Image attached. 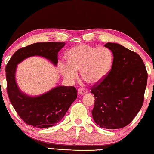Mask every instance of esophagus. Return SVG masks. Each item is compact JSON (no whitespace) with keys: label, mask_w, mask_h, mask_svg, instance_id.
<instances>
[{"label":"esophagus","mask_w":154,"mask_h":154,"mask_svg":"<svg viewBox=\"0 0 154 154\" xmlns=\"http://www.w3.org/2000/svg\"><path fill=\"white\" fill-rule=\"evenodd\" d=\"M77 92L79 95H84L88 93V90L86 89H85V88H79V89L78 90Z\"/></svg>","instance_id":"esophagus-1"}]
</instances>
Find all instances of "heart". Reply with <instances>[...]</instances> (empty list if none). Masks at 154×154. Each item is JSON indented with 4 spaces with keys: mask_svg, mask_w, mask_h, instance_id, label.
I'll return each instance as SVG.
<instances>
[{
    "mask_svg": "<svg viewBox=\"0 0 154 154\" xmlns=\"http://www.w3.org/2000/svg\"><path fill=\"white\" fill-rule=\"evenodd\" d=\"M113 54L105 47H93L80 44L67 52V64H61L60 71L67 82H72L81 77L91 85H95L105 79L113 64Z\"/></svg>",
    "mask_w": 154,
    "mask_h": 154,
    "instance_id": "1",
    "label": "heart"
}]
</instances>
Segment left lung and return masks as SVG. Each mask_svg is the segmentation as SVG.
Returning <instances> with one entry per match:
<instances>
[{
    "label": "left lung",
    "instance_id": "left-lung-1",
    "mask_svg": "<svg viewBox=\"0 0 154 154\" xmlns=\"http://www.w3.org/2000/svg\"><path fill=\"white\" fill-rule=\"evenodd\" d=\"M105 47L113 53V64L107 76L91 89L95 98L92 114L103 128H122L142 107L147 72L139 54L116 43Z\"/></svg>",
    "mask_w": 154,
    "mask_h": 154
}]
</instances>
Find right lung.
<instances>
[{
  "label": "right lung",
  "mask_w": 154,
  "mask_h": 154,
  "mask_svg": "<svg viewBox=\"0 0 154 154\" xmlns=\"http://www.w3.org/2000/svg\"><path fill=\"white\" fill-rule=\"evenodd\" d=\"M64 42H41L31 44L15 52L6 66L7 94L10 102L25 123L39 128L51 127L59 123L77 98L73 86H56L42 94L32 96L21 90L15 80V73L21 62L29 57H43L54 66L58 64V53Z\"/></svg>",
  "instance_id": "right-lung-1"
}]
</instances>
